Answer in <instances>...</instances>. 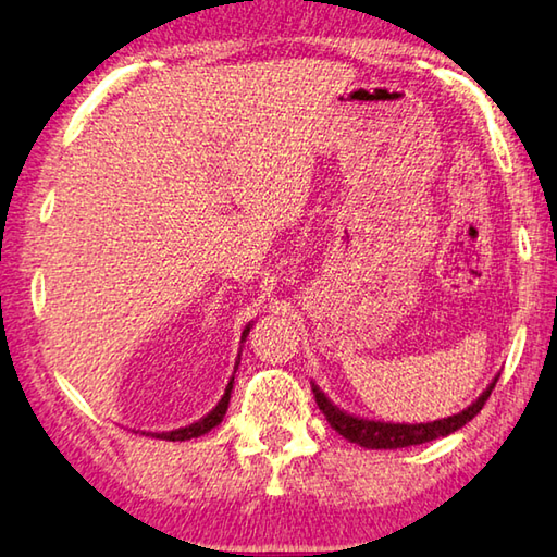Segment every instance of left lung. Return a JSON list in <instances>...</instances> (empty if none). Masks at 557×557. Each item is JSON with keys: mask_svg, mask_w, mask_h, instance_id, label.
<instances>
[{"mask_svg": "<svg viewBox=\"0 0 557 557\" xmlns=\"http://www.w3.org/2000/svg\"><path fill=\"white\" fill-rule=\"evenodd\" d=\"M496 382H498V375L484 392H481V397L476 399V403H471L467 409H461L459 414H451L446 419H434V422H424V424L377 422V419H364L358 414H348L338 405H333L331 399L325 397V392L315 385V382H313V395H315L318 407H321V412L327 419V424H331L333 430L341 436H345L348 442L360 444V446H364V449H403V446L424 444V442L440 440V436L461 430L463 424L471 422V419L481 412V407L486 405V399L491 397V389L496 387Z\"/></svg>", "mask_w": 557, "mask_h": 557, "instance_id": "left-lung-1", "label": "left lung"}]
</instances>
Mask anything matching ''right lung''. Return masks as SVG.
I'll return each mask as SVG.
<instances>
[{
    "mask_svg": "<svg viewBox=\"0 0 557 557\" xmlns=\"http://www.w3.org/2000/svg\"><path fill=\"white\" fill-rule=\"evenodd\" d=\"M249 331H251V323L244 327V333H242V343L246 341V335H249ZM236 368H239V360H236ZM234 372H236V370H234ZM232 387H234V375H232V380H230V385H226L222 399H219V403H216V407L212 409V412H209V414H205L202 419H199V422L189 424V426H180V430H172V432H148V434L158 436V440H165V442H187V440H197V436L207 434L209 430H214V426L224 419V414H226V407H230ZM143 434H145V432H143Z\"/></svg>",
    "mask_w": 557,
    "mask_h": 557,
    "instance_id": "obj_1",
    "label": "right lung"
}]
</instances>
